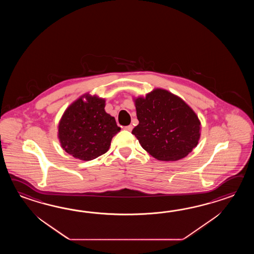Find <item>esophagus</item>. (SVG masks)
I'll return each mask as SVG.
<instances>
[{
  "label": "esophagus",
  "instance_id": "obj_1",
  "mask_svg": "<svg viewBox=\"0 0 254 254\" xmlns=\"http://www.w3.org/2000/svg\"><path fill=\"white\" fill-rule=\"evenodd\" d=\"M132 125H128V126H125V128L124 129H125V130H128V131H131L132 130Z\"/></svg>",
  "mask_w": 254,
  "mask_h": 254
}]
</instances>
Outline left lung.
Masks as SVG:
<instances>
[{"label": "left lung", "instance_id": "obj_1", "mask_svg": "<svg viewBox=\"0 0 254 254\" xmlns=\"http://www.w3.org/2000/svg\"><path fill=\"white\" fill-rule=\"evenodd\" d=\"M139 125L131 133L141 147L162 162L187 156L200 137V122L183 99L163 89L134 99Z\"/></svg>", "mask_w": 254, "mask_h": 254}]
</instances>
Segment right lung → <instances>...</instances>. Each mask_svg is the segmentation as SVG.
<instances>
[{"label":"right lung","mask_w":254,"mask_h":254,"mask_svg":"<svg viewBox=\"0 0 254 254\" xmlns=\"http://www.w3.org/2000/svg\"><path fill=\"white\" fill-rule=\"evenodd\" d=\"M104 107V99L87 93L66 109L58 126V138L67 153L91 161L108 151L113 137L121 128Z\"/></svg>","instance_id":"1"}]
</instances>
